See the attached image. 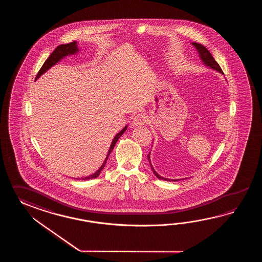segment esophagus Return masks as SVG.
<instances>
[{"label": "esophagus", "mask_w": 262, "mask_h": 262, "mask_svg": "<svg viewBox=\"0 0 262 262\" xmlns=\"http://www.w3.org/2000/svg\"><path fill=\"white\" fill-rule=\"evenodd\" d=\"M146 123V117L143 114H138L133 118L132 121V126H140Z\"/></svg>", "instance_id": "esophagus-1"}]
</instances>
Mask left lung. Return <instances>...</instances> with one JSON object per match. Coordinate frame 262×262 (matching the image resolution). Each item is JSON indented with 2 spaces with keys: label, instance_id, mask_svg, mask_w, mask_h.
Segmentation results:
<instances>
[{
  "label": "left lung",
  "instance_id": "obj_1",
  "mask_svg": "<svg viewBox=\"0 0 262 262\" xmlns=\"http://www.w3.org/2000/svg\"><path fill=\"white\" fill-rule=\"evenodd\" d=\"M191 44L193 45V46L195 47V50H196L198 53H199V56H200L201 61H202V63H203L205 67H208V68H210V69H212V70H214V71H217L218 73H220V74L224 75V73H223L221 67H219V64H218L216 61L214 60V58H213L212 54L210 53V51L207 50L206 48H205L204 46H202L201 44H199V43H195V42H192ZM150 152H149V155H148V160H149V163H150V167H151L152 172H154V174L156 175L157 178L160 179V180H164V181H168V182H177V181H180V180H183V179L165 178V177H163V176H160L158 173L156 172V169H155L154 167H152L151 162H150Z\"/></svg>",
  "mask_w": 262,
  "mask_h": 262
}]
</instances>
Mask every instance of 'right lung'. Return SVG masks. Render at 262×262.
<instances>
[{"label": "right lung", "instance_id": "1", "mask_svg": "<svg viewBox=\"0 0 262 262\" xmlns=\"http://www.w3.org/2000/svg\"><path fill=\"white\" fill-rule=\"evenodd\" d=\"M78 51H79V49L78 48L77 41H74V42H72V43H69V44H62L60 45V46H58V47L56 48L55 50L50 54V57H49V58L46 60V61H45L43 67H41L39 72H38L37 76H36V78H35V80H36V79H38V78H39L43 74L47 72L50 68H51L52 67H54L56 63H58L59 61H61L63 58H66L67 56L77 54ZM127 126H128V125H125V126H124V127H123V128L122 129V130H121V131H120V132L115 136V137H114V139L112 140V144H111V147H110V149H108V151H107L106 159H105V161L103 162L102 166H101V167H99V168H98V169H97L94 174H91V175L87 176V177H83V178L79 179H81V180H90V179L97 178V177L99 176V174H100L101 171H102V169L105 167L106 160H107V158H108V156L111 155V152H112V150L114 149V147H115V144H116L118 139H120V137H121V136H123V134L126 131Z\"/></svg>", "mask_w": 262, "mask_h": 262}]
</instances>
